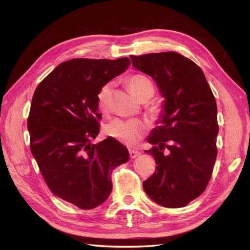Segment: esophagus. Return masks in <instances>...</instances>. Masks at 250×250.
<instances>
[{"instance_id":"obj_1","label":"esophagus","mask_w":250,"mask_h":250,"mask_svg":"<svg viewBox=\"0 0 250 250\" xmlns=\"http://www.w3.org/2000/svg\"><path fill=\"white\" fill-rule=\"evenodd\" d=\"M138 155H140L139 151L133 150V149H129V156H130V158H135Z\"/></svg>"}]
</instances>
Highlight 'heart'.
<instances>
[{
  "label": "heart",
  "instance_id": "b5f03b06",
  "mask_svg": "<svg viewBox=\"0 0 250 250\" xmlns=\"http://www.w3.org/2000/svg\"><path fill=\"white\" fill-rule=\"evenodd\" d=\"M130 93L142 102H146L153 97L155 88L153 83L146 76L137 74L132 75L126 81ZM112 89L111 83L104 84L97 94L98 108L101 111H106L109 106V99ZM151 116H160L162 108L158 104L152 103L149 106ZM105 132L108 137L125 144L127 146H133L137 144L146 132V126L140 120H121L116 119L111 121L105 127Z\"/></svg>",
  "mask_w": 250,
  "mask_h": 250
}]
</instances>
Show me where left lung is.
Returning a JSON list of instances; mask_svg holds the SVG:
<instances>
[{
	"mask_svg": "<svg viewBox=\"0 0 250 250\" xmlns=\"http://www.w3.org/2000/svg\"><path fill=\"white\" fill-rule=\"evenodd\" d=\"M166 98L161 126L148 142L155 172L143 183L149 197L166 208H183L206 190L217 157V104L200 67L176 52L130 56Z\"/></svg>",
	"mask_w": 250,
	"mask_h": 250,
	"instance_id": "left-lung-1",
	"label": "left lung"
}]
</instances>
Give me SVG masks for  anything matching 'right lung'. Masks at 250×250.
I'll use <instances>...</instances> for the list:
<instances>
[{
	"instance_id": "obj_1",
	"label": "right lung",
	"mask_w": 250,
	"mask_h": 250,
	"mask_svg": "<svg viewBox=\"0 0 250 250\" xmlns=\"http://www.w3.org/2000/svg\"><path fill=\"white\" fill-rule=\"evenodd\" d=\"M130 63L127 57L67 60L37 85L32 98L27 121L31 152L51 192L82 209L107 199L112 170L129 158L115 139L92 140L100 131L98 92Z\"/></svg>"
}]
</instances>
